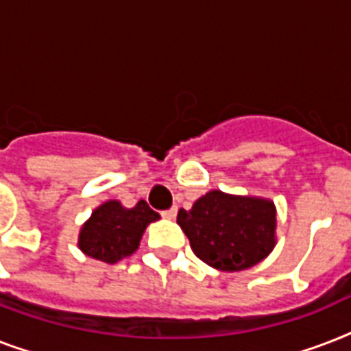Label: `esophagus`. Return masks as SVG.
Segmentation results:
<instances>
[{
    "mask_svg": "<svg viewBox=\"0 0 351 351\" xmlns=\"http://www.w3.org/2000/svg\"><path fill=\"white\" fill-rule=\"evenodd\" d=\"M176 211H178V209H176V208L165 209V211H162V217H164V219L173 220V219H175V217H176Z\"/></svg>",
    "mask_w": 351,
    "mask_h": 351,
    "instance_id": "1",
    "label": "esophagus"
}]
</instances>
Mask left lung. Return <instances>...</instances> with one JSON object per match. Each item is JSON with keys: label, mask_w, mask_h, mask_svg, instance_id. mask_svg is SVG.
I'll use <instances>...</instances> for the list:
<instances>
[{"label": "left lung", "mask_w": 351, "mask_h": 351, "mask_svg": "<svg viewBox=\"0 0 351 351\" xmlns=\"http://www.w3.org/2000/svg\"><path fill=\"white\" fill-rule=\"evenodd\" d=\"M176 222L195 255L224 271L255 266L275 245V206L262 198L209 191L189 211L180 209Z\"/></svg>", "instance_id": "8db88e82"}]
</instances>
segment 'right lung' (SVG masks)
<instances>
[{
    "mask_svg": "<svg viewBox=\"0 0 351 351\" xmlns=\"http://www.w3.org/2000/svg\"><path fill=\"white\" fill-rule=\"evenodd\" d=\"M160 219L145 200L127 209L111 200L95 209L80 233V250L98 261L114 264L123 256L134 253L149 222Z\"/></svg>",
    "mask_w": 351,
    "mask_h": 351,
    "instance_id": "right-lung-1",
    "label": "right lung"
}]
</instances>
